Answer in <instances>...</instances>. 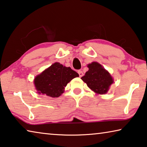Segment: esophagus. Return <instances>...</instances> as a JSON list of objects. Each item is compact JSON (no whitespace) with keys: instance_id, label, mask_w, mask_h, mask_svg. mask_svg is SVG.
<instances>
[{"instance_id":"34e87169","label":"esophagus","mask_w":147,"mask_h":147,"mask_svg":"<svg viewBox=\"0 0 147 147\" xmlns=\"http://www.w3.org/2000/svg\"><path fill=\"white\" fill-rule=\"evenodd\" d=\"M78 73L79 76H80V77H82V76L84 75L82 71H80V70H79V71H78Z\"/></svg>"}]
</instances>
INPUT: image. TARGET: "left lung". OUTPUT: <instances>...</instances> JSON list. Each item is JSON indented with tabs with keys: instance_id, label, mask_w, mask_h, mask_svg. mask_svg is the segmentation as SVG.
Segmentation results:
<instances>
[{
	"instance_id": "left-lung-1",
	"label": "left lung",
	"mask_w": 147,
	"mask_h": 147,
	"mask_svg": "<svg viewBox=\"0 0 147 147\" xmlns=\"http://www.w3.org/2000/svg\"><path fill=\"white\" fill-rule=\"evenodd\" d=\"M89 70L81 79L94 92L105 94L108 92L109 86L113 83V79L101 65L97 62H92L88 65Z\"/></svg>"
}]
</instances>
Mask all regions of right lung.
I'll return each mask as SVG.
<instances>
[{"label":"right lung","mask_w":147,"mask_h":147,"mask_svg":"<svg viewBox=\"0 0 147 147\" xmlns=\"http://www.w3.org/2000/svg\"><path fill=\"white\" fill-rule=\"evenodd\" d=\"M79 74L76 71L55 63L34 78V86L39 94L58 97L64 92L65 87Z\"/></svg>","instance_id":"obj_1"}]
</instances>
